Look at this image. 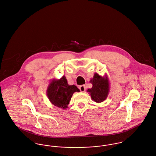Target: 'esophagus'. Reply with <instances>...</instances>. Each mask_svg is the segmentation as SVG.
<instances>
[{
  "label": "esophagus",
  "instance_id": "obj_1",
  "mask_svg": "<svg viewBox=\"0 0 156 156\" xmlns=\"http://www.w3.org/2000/svg\"><path fill=\"white\" fill-rule=\"evenodd\" d=\"M79 89L80 90L81 92H85V90H86V87H85V85H81L79 86Z\"/></svg>",
  "mask_w": 156,
  "mask_h": 156
}]
</instances>
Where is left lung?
<instances>
[{
  "label": "left lung",
  "instance_id": "obj_1",
  "mask_svg": "<svg viewBox=\"0 0 156 156\" xmlns=\"http://www.w3.org/2000/svg\"><path fill=\"white\" fill-rule=\"evenodd\" d=\"M92 87L87 92L90 94L92 101L100 103L107 99L110 92V82L107 74L104 76L95 73L90 80Z\"/></svg>",
  "mask_w": 156,
  "mask_h": 156
}]
</instances>
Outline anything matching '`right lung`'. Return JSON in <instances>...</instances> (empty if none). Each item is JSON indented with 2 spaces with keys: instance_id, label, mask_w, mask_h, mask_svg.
Returning <instances> with one entry per match:
<instances>
[{
  "instance_id": "1",
  "label": "right lung",
  "mask_w": 156,
  "mask_h": 156,
  "mask_svg": "<svg viewBox=\"0 0 156 156\" xmlns=\"http://www.w3.org/2000/svg\"><path fill=\"white\" fill-rule=\"evenodd\" d=\"M79 92L80 90L75 85H69L66 77L64 76L61 79H53L47 88V96L50 102L60 108L68 107L73 94Z\"/></svg>"
}]
</instances>
